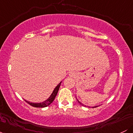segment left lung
Returning <instances> with one entry per match:
<instances>
[{
	"mask_svg": "<svg viewBox=\"0 0 133 133\" xmlns=\"http://www.w3.org/2000/svg\"><path fill=\"white\" fill-rule=\"evenodd\" d=\"M76 99H77V98H76ZM77 101H78V103H80V104H82V106H83V104H82L81 103H80V102H79L78 100H77ZM96 107H97V106H94V107H92V108H96Z\"/></svg>",
	"mask_w": 133,
	"mask_h": 133,
	"instance_id": "obj_1",
	"label": "left lung"
}]
</instances>
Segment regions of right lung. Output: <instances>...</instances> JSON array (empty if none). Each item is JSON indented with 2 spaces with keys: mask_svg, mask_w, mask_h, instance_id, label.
<instances>
[{
  "mask_svg": "<svg viewBox=\"0 0 133 133\" xmlns=\"http://www.w3.org/2000/svg\"><path fill=\"white\" fill-rule=\"evenodd\" d=\"M61 83V82L60 83H59V84H58L57 86H56V88H55V89H54V91H53V92L51 94V95L50 96V97H49L47 99H46L45 101H44L42 102V103H30L29 101H26V100H25V101L27 102V103L29 104L30 106L35 107V108H45V107L49 106V105L51 104L52 103L53 101L54 100L56 96H57L58 91H59V88H60Z\"/></svg>",
  "mask_w": 133,
  "mask_h": 133,
  "instance_id": "1",
  "label": "right lung"
}]
</instances>
